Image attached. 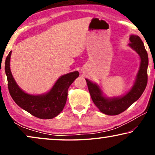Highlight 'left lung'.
Returning <instances> with one entry per match:
<instances>
[{"instance_id":"1","label":"left lung","mask_w":155,"mask_h":155,"mask_svg":"<svg viewBox=\"0 0 155 155\" xmlns=\"http://www.w3.org/2000/svg\"><path fill=\"white\" fill-rule=\"evenodd\" d=\"M129 46L139 54L141 59L140 66L137 75L136 80L132 89L121 97L106 98L97 84L86 80L91 98L99 111L107 115H118L128 109L137 101L145 91L147 84L148 55L143 41L138 36L131 35Z\"/></svg>"}]
</instances>
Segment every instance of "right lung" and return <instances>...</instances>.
<instances>
[{
    "instance_id": "add662e5",
    "label": "right lung",
    "mask_w": 155,
    "mask_h": 155,
    "mask_svg": "<svg viewBox=\"0 0 155 155\" xmlns=\"http://www.w3.org/2000/svg\"><path fill=\"white\" fill-rule=\"evenodd\" d=\"M10 55L11 51L5 59V71L8 90L15 102L31 115L41 119H50L58 116L66 103L68 90L79 76V73L75 71L61 76L51 90L45 94L31 95L21 90L12 78L10 68Z\"/></svg>"
}]
</instances>
